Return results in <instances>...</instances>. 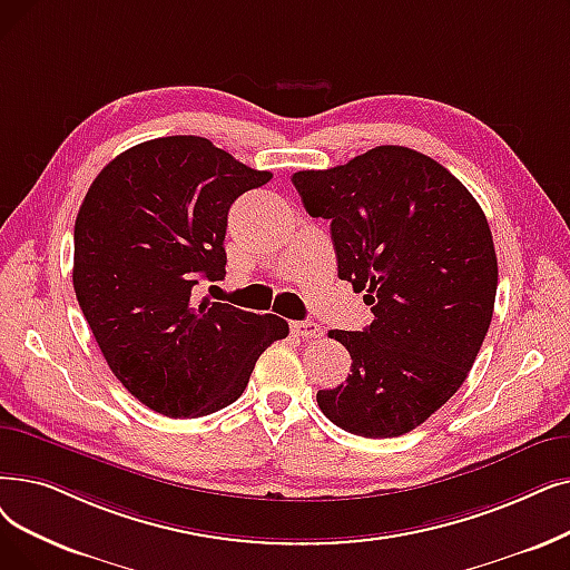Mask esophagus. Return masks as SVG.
<instances>
[{
    "label": "esophagus",
    "instance_id": "esophagus-1",
    "mask_svg": "<svg viewBox=\"0 0 570 570\" xmlns=\"http://www.w3.org/2000/svg\"><path fill=\"white\" fill-rule=\"evenodd\" d=\"M291 331L295 333V335H301V337H307V340H312V337H318L321 333V326L318 324H314V321H293L291 324Z\"/></svg>",
    "mask_w": 570,
    "mask_h": 570
}]
</instances>
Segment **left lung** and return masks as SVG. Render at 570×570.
Instances as JSON below:
<instances>
[{
    "label": "left lung",
    "instance_id": "obj_1",
    "mask_svg": "<svg viewBox=\"0 0 570 570\" xmlns=\"http://www.w3.org/2000/svg\"><path fill=\"white\" fill-rule=\"evenodd\" d=\"M309 216L331 220L337 277L375 321L331 331L352 375L316 393L331 422L363 438L410 433L465 382L491 324L499 263L468 188L407 146L293 175Z\"/></svg>",
    "mask_w": 570,
    "mask_h": 570
}]
</instances>
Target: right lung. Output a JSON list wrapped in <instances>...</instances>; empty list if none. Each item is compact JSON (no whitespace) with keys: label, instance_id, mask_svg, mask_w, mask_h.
I'll use <instances>...</instances> for the list:
<instances>
[{"label":"right lung","instance_id":"1","mask_svg":"<svg viewBox=\"0 0 570 570\" xmlns=\"http://www.w3.org/2000/svg\"><path fill=\"white\" fill-rule=\"evenodd\" d=\"M272 179L205 137L137 144L90 184L73 224V291L100 350L139 403L195 419L235 403L258 356L288 335L275 314L195 303L226 277L228 209Z\"/></svg>","mask_w":570,"mask_h":570}]
</instances>
